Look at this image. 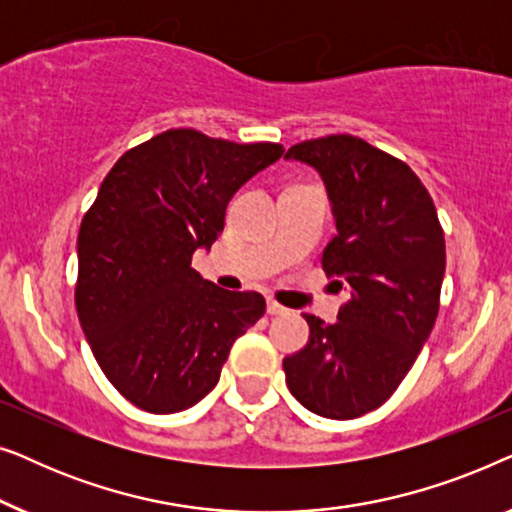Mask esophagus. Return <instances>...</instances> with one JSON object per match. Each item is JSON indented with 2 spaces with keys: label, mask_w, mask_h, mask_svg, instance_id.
Here are the masks:
<instances>
[{
  "label": "esophagus",
  "mask_w": 512,
  "mask_h": 512,
  "mask_svg": "<svg viewBox=\"0 0 512 512\" xmlns=\"http://www.w3.org/2000/svg\"><path fill=\"white\" fill-rule=\"evenodd\" d=\"M268 314H272V317H284V314H289V310L284 305H279L277 300H268Z\"/></svg>",
  "instance_id": "34e87169"
}]
</instances>
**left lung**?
<instances>
[{
	"instance_id": "left-lung-1",
	"label": "left lung",
	"mask_w": 512,
	"mask_h": 512,
	"mask_svg": "<svg viewBox=\"0 0 512 512\" xmlns=\"http://www.w3.org/2000/svg\"><path fill=\"white\" fill-rule=\"evenodd\" d=\"M289 160L324 181L335 237L321 256L345 286L338 321L305 314L310 340L286 356L289 391L328 419L380 408L429 340L445 277V237L429 191L408 165L352 135L300 142Z\"/></svg>"
}]
</instances>
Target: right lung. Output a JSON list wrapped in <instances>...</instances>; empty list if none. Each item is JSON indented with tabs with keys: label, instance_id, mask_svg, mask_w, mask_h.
I'll return each mask as SVG.
<instances>
[{
	"label": "right lung",
	"instance_id": "1",
	"mask_svg": "<svg viewBox=\"0 0 512 512\" xmlns=\"http://www.w3.org/2000/svg\"><path fill=\"white\" fill-rule=\"evenodd\" d=\"M282 153L179 128L123 153L104 177L81 221L74 298L102 373L137 408L172 415L202 401L263 317L261 293L221 289L191 258L212 247L230 198Z\"/></svg>",
	"mask_w": 512,
	"mask_h": 512
}]
</instances>
